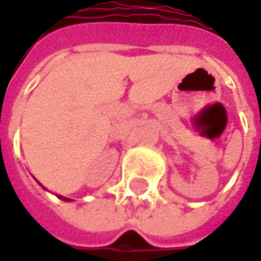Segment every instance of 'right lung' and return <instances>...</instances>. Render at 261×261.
Returning a JSON list of instances; mask_svg holds the SVG:
<instances>
[{
    "label": "right lung",
    "mask_w": 261,
    "mask_h": 261,
    "mask_svg": "<svg viewBox=\"0 0 261 261\" xmlns=\"http://www.w3.org/2000/svg\"><path fill=\"white\" fill-rule=\"evenodd\" d=\"M61 200H70V199H67V197H64V196H60Z\"/></svg>",
    "instance_id": "1"
}]
</instances>
